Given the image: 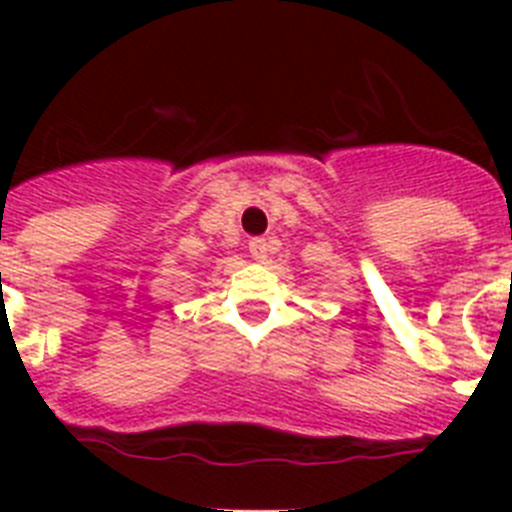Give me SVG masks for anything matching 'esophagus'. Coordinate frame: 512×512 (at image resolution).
<instances>
[{
    "label": "esophagus",
    "mask_w": 512,
    "mask_h": 512,
    "mask_svg": "<svg viewBox=\"0 0 512 512\" xmlns=\"http://www.w3.org/2000/svg\"><path fill=\"white\" fill-rule=\"evenodd\" d=\"M248 251H251V256L256 261L269 259V243H266V238H251V243H248Z\"/></svg>",
    "instance_id": "obj_1"
}]
</instances>
